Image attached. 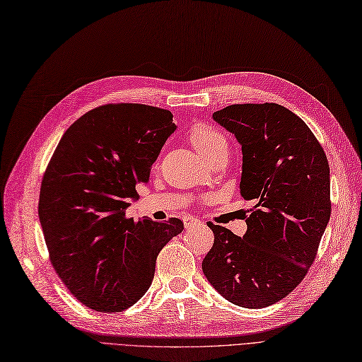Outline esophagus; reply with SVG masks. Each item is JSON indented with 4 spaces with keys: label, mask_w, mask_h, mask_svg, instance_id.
<instances>
[{
    "label": "esophagus",
    "mask_w": 362,
    "mask_h": 362,
    "mask_svg": "<svg viewBox=\"0 0 362 362\" xmlns=\"http://www.w3.org/2000/svg\"><path fill=\"white\" fill-rule=\"evenodd\" d=\"M202 224V221L199 220V218H193V217H185L184 218V226H185V229H192V228H194V226H201Z\"/></svg>",
    "instance_id": "obj_1"
}]
</instances>
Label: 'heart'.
<instances>
[{
    "mask_svg": "<svg viewBox=\"0 0 362 362\" xmlns=\"http://www.w3.org/2000/svg\"><path fill=\"white\" fill-rule=\"evenodd\" d=\"M189 139L196 149V153L202 158L208 160L211 156L221 151V149L228 148V139L216 130L214 127L208 126V124H194L190 129Z\"/></svg>",
    "mask_w": 362,
    "mask_h": 362,
    "instance_id": "heart-1",
    "label": "heart"
}]
</instances>
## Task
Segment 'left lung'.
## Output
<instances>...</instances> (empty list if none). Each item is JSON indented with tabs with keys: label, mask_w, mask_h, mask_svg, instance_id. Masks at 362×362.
<instances>
[{
	"label": "left lung",
	"mask_w": 362,
	"mask_h": 362,
	"mask_svg": "<svg viewBox=\"0 0 362 362\" xmlns=\"http://www.w3.org/2000/svg\"><path fill=\"white\" fill-rule=\"evenodd\" d=\"M213 119L241 145L240 192L256 205L243 238L208 223L214 244L202 271L229 303L268 307L301 283L316 257L331 217L328 160L307 124L280 105H232Z\"/></svg>",
	"instance_id": "obj_1"
}]
</instances>
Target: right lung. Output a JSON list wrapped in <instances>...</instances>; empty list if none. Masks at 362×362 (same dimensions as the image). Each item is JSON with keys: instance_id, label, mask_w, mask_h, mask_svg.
<instances>
[{"instance_id": "obj_1", "label": "right lung", "mask_w": 362, "mask_h": 362, "mask_svg": "<svg viewBox=\"0 0 362 362\" xmlns=\"http://www.w3.org/2000/svg\"><path fill=\"white\" fill-rule=\"evenodd\" d=\"M172 119L146 105L95 107L71 124L49 161L39 199L45 241L61 280L91 310L117 313L138 303L160 250L184 229L180 218L126 217L177 130Z\"/></svg>"}]
</instances>
